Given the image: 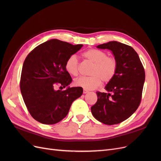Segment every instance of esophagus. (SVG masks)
Wrapping results in <instances>:
<instances>
[{"label":"esophagus","mask_w":161,"mask_h":161,"mask_svg":"<svg viewBox=\"0 0 161 161\" xmlns=\"http://www.w3.org/2000/svg\"><path fill=\"white\" fill-rule=\"evenodd\" d=\"M87 92H89V91L84 89H83V93H84V94H86V93H87Z\"/></svg>","instance_id":"34e87169"}]
</instances>
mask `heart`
Masks as SVG:
<instances>
[{"mask_svg":"<svg viewBox=\"0 0 161 161\" xmlns=\"http://www.w3.org/2000/svg\"><path fill=\"white\" fill-rule=\"evenodd\" d=\"M82 57L93 64L91 70L90 76H80L74 80L76 86L82 87L86 90H92L99 86L101 80L108 83L114 79L118 62L114 56H108L105 51L98 49H89L82 53ZM66 70L72 76L79 74V60L75 55L70 56L65 63Z\"/></svg>","mask_w":161,"mask_h":161,"instance_id":"b5f03b06","label":"heart"}]
</instances>
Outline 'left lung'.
<instances>
[{"label": "left lung", "mask_w": 161, "mask_h": 161, "mask_svg": "<svg viewBox=\"0 0 161 161\" xmlns=\"http://www.w3.org/2000/svg\"><path fill=\"white\" fill-rule=\"evenodd\" d=\"M97 47L112 51L118 67L114 79L105 86L108 93L96 92L98 99L91 107V112L101 123L118 124L130 118L140 104L144 69L137 52L130 46L114 41Z\"/></svg>", "instance_id": "left-lung-1"}]
</instances>
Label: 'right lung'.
Returning <instances> with one entry per match:
<instances>
[{
    "label": "right lung",
    "instance_id": "1",
    "mask_svg": "<svg viewBox=\"0 0 161 161\" xmlns=\"http://www.w3.org/2000/svg\"><path fill=\"white\" fill-rule=\"evenodd\" d=\"M82 47L58 40H51L30 52L23 62L20 89L27 109L32 118L43 124H55L69 113L72 102L82 94V87H66L72 79L65 63Z\"/></svg>",
    "mask_w": 161,
    "mask_h": 161
}]
</instances>
